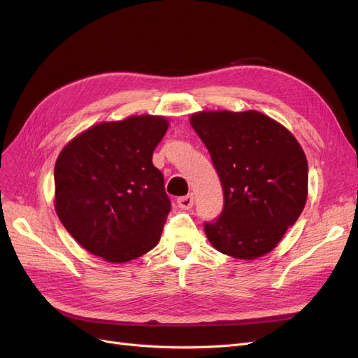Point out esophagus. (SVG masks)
I'll return each instance as SVG.
<instances>
[{"label": "esophagus", "mask_w": 358, "mask_h": 358, "mask_svg": "<svg viewBox=\"0 0 358 358\" xmlns=\"http://www.w3.org/2000/svg\"><path fill=\"white\" fill-rule=\"evenodd\" d=\"M178 206L182 210H188L194 206V196L192 194H188V196H183L178 199Z\"/></svg>", "instance_id": "obj_1"}]
</instances>
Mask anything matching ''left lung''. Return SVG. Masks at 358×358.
<instances>
[{
	"instance_id": "left-lung-1",
	"label": "left lung",
	"mask_w": 358,
	"mask_h": 358,
	"mask_svg": "<svg viewBox=\"0 0 358 358\" xmlns=\"http://www.w3.org/2000/svg\"><path fill=\"white\" fill-rule=\"evenodd\" d=\"M189 122L218 173L224 208L204 222L212 246L241 259L263 257L294 225L308 199V161L285 127L255 110L200 112Z\"/></svg>"
}]
</instances>
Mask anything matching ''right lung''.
<instances>
[{
	"label": "right lung",
	"instance_id": "add662e5",
	"mask_svg": "<svg viewBox=\"0 0 358 358\" xmlns=\"http://www.w3.org/2000/svg\"><path fill=\"white\" fill-rule=\"evenodd\" d=\"M169 122L140 115L86 129L55 164V209L86 251L125 263L158 243L171 203L152 164Z\"/></svg>",
	"mask_w": 358,
	"mask_h": 358
}]
</instances>
